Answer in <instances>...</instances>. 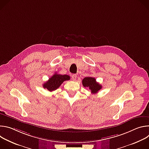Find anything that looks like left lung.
Wrapping results in <instances>:
<instances>
[{"label": "left lung", "mask_w": 149, "mask_h": 149, "mask_svg": "<svg viewBox=\"0 0 149 149\" xmlns=\"http://www.w3.org/2000/svg\"><path fill=\"white\" fill-rule=\"evenodd\" d=\"M70 77L68 75H61L55 72L48 81L43 84L44 88H47L49 91H53L58 89L63 82L70 80Z\"/></svg>", "instance_id": "1"}]
</instances>
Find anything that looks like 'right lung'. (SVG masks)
<instances>
[{
    "mask_svg": "<svg viewBox=\"0 0 149 149\" xmlns=\"http://www.w3.org/2000/svg\"><path fill=\"white\" fill-rule=\"evenodd\" d=\"M82 85L85 87H89L93 94H95L102 88L101 85L96 82V79L93 77H86L82 79Z\"/></svg>",
    "mask_w": 149,
    "mask_h": 149,
    "instance_id": "right-lung-1",
    "label": "right lung"
}]
</instances>
